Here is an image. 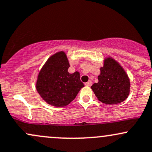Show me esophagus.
Listing matches in <instances>:
<instances>
[{
  "label": "esophagus",
  "instance_id": "esophagus-1",
  "mask_svg": "<svg viewBox=\"0 0 152 152\" xmlns=\"http://www.w3.org/2000/svg\"><path fill=\"white\" fill-rule=\"evenodd\" d=\"M85 85H86V86H91L92 85V82H91V81H87L86 83H85Z\"/></svg>",
  "mask_w": 152,
  "mask_h": 152
}]
</instances>
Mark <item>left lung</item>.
Masks as SVG:
<instances>
[{"instance_id":"1","label":"left lung","mask_w":152,"mask_h":152,"mask_svg":"<svg viewBox=\"0 0 152 152\" xmlns=\"http://www.w3.org/2000/svg\"><path fill=\"white\" fill-rule=\"evenodd\" d=\"M100 70L99 82L91 86L97 99L110 105L124 102L129 94L130 81L123 68L113 58H107Z\"/></svg>"}]
</instances>
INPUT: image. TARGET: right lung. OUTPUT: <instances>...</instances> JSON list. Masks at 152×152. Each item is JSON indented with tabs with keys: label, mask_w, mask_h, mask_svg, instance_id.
<instances>
[{
	"label": "right lung",
	"mask_w": 152,
	"mask_h": 152,
	"mask_svg": "<svg viewBox=\"0 0 152 152\" xmlns=\"http://www.w3.org/2000/svg\"><path fill=\"white\" fill-rule=\"evenodd\" d=\"M69 66L65 53L61 51L50 56L38 74L36 89L50 105L56 107L68 105L84 86L78 71L68 72Z\"/></svg>",
	"instance_id": "add662e5"
}]
</instances>
